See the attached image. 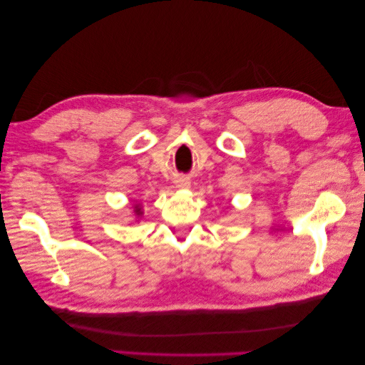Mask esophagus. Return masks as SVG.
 <instances>
[{"instance_id": "esophagus-1", "label": "esophagus", "mask_w": 365, "mask_h": 365, "mask_svg": "<svg viewBox=\"0 0 365 365\" xmlns=\"http://www.w3.org/2000/svg\"><path fill=\"white\" fill-rule=\"evenodd\" d=\"M178 187H189V181L187 179H178Z\"/></svg>"}]
</instances>
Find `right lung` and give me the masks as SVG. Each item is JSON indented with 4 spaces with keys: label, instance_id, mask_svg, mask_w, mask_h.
Instances as JSON below:
<instances>
[{
    "label": "right lung",
    "instance_id": "obj_1",
    "mask_svg": "<svg viewBox=\"0 0 365 365\" xmlns=\"http://www.w3.org/2000/svg\"><path fill=\"white\" fill-rule=\"evenodd\" d=\"M135 212H137V215H139L140 213V208H135Z\"/></svg>",
    "mask_w": 365,
    "mask_h": 365
}]
</instances>
